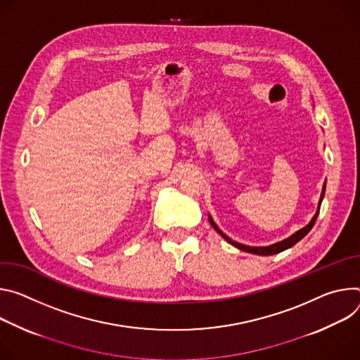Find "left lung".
Instances as JSON below:
<instances>
[{"instance_id":"1","label":"left lung","mask_w":360,"mask_h":360,"mask_svg":"<svg viewBox=\"0 0 360 360\" xmlns=\"http://www.w3.org/2000/svg\"><path fill=\"white\" fill-rule=\"evenodd\" d=\"M323 195H325V186H323V190H322V195H321V202H319V209H321V205H322V200H323ZM319 209H317V212H316V214H314V217L311 219V221L306 226V227H303V229H300L299 231H296L295 234H292L290 237H288L286 240H283V242H278V243H276V245H271V246H267V248H250V246H245V245H240V243H236V242H233L231 238H229L217 226H216V223L213 221V219L209 216V221H210V224L214 227V230L224 238L226 242H229L230 245H233L234 248H237V249H240V250H243V252H248V253H255V255H262V256H270V255H276V253H281V252H283V250H286V249H289V248H292V246H295L299 240H302V238L311 230V227L314 226V223H316V219H317V216H319Z\"/></svg>"}]
</instances>
